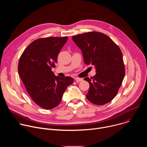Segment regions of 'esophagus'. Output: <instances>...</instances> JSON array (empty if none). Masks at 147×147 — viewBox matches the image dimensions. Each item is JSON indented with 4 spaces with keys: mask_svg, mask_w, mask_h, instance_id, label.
I'll return each mask as SVG.
<instances>
[{
    "mask_svg": "<svg viewBox=\"0 0 147 147\" xmlns=\"http://www.w3.org/2000/svg\"><path fill=\"white\" fill-rule=\"evenodd\" d=\"M75 80H76V81L77 82H79L82 81L83 80V78H79V77H76V78H75Z\"/></svg>",
    "mask_w": 147,
    "mask_h": 147,
    "instance_id": "34e87169",
    "label": "esophagus"
}]
</instances>
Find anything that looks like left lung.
<instances>
[{
  "instance_id": "left-lung-1",
  "label": "left lung",
  "mask_w": 147,
  "mask_h": 147,
  "mask_svg": "<svg viewBox=\"0 0 147 147\" xmlns=\"http://www.w3.org/2000/svg\"><path fill=\"white\" fill-rule=\"evenodd\" d=\"M81 49L84 63L94 65L96 75L84 80L90 84L87 99L103 105L117 95L125 76L123 55L120 48L108 35L91 31L72 36Z\"/></svg>"
}]
</instances>
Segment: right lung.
<instances>
[{"mask_svg":"<svg viewBox=\"0 0 147 147\" xmlns=\"http://www.w3.org/2000/svg\"><path fill=\"white\" fill-rule=\"evenodd\" d=\"M68 37H47L35 39L24 51L18 61V71L32 99L40 107L52 109L60 103L70 77H56L52 71L58 55Z\"/></svg>","mask_w":147,"mask_h":147,"instance_id":"obj_1","label":"right lung"}]
</instances>
